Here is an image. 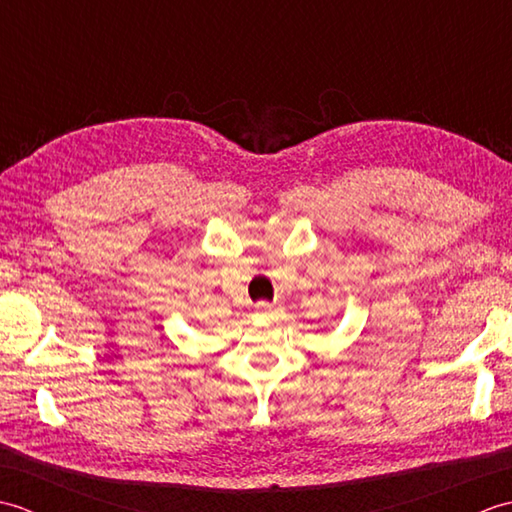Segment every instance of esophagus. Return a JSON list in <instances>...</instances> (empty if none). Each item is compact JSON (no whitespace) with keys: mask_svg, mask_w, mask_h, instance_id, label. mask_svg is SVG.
I'll return each mask as SVG.
<instances>
[{"mask_svg":"<svg viewBox=\"0 0 512 512\" xmlns=\"http://www.w3.org/2000/svg\"><path fill=\"white\" fill-rule=\"evenodd\" d=\"M255 308H257L259 312H266V314H268V312H275V310H277L275 303H268V301H259Z\"/></svg>","mask_w":512,"mask_h":512,"instance_id":"34e87169","label":"esophagus"}]
</instances>
